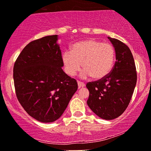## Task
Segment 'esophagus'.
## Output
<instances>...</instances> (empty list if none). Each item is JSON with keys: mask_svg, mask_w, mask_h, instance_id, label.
<instances>
[{"mask_svg": "<svg viewBox=\"0 0 151 151\" xmlns=\"http://www.w3.org/2000/svg\"><path fill=\"white\" fill-rule=\"evenodd\" d=\"M77 84H78V87H79V88H83L85 87V83H82V82L81 81H77Z\"/></svg>", "mask_w": 151, "mask_h": 151, "instance_id": "1", "label": "esophagus"}]
</instances>
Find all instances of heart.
Returning <instances> with one entry per match:
<instances>
[{
    "label": "heart",
    "instance_id": "heart-1",
    "mask_svg": "<svg viewBox=\"0 0 151 151\" xmlns=\"http://www.w3.org/2000/svg\"><path fill=\"white\" fill-rule=\"evenodd\" d=\"M115 59V50L112 45L94 39L86 40L73 44L71 52L62 54L65 73L73 77L84 68L81 73L82 78L90 76L94 79H103L111 71Z\"/></svg>",
    "mask_w": 151,
    "mask_h": 151
}]
</instances>
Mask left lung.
<instances>
[{
	"instance_id": "left-lung-1",
	"label": "left lung",
	"mask_w": 151,
	"mask_h": 151,
	"mask_svg": "<svg viewBox=\"0 0 151 151\" xmlns=\"http://www.w3.org/2000/svg\"><path fill=\"white\" fill-rule=\"evenodd\" d=\"M115 50L116 62L111 72L99 81L89 82L87 104L106 120L117 118L127 108L137 83V72L131 51L119 40L108 37Z\"/></svg>"
}]
</instances>
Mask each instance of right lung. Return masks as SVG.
Instances as JSON below:
<instances>
[{
	"label": "right lung",
	"mask_w": 151,
	"mask_h": 151,
	"mask_svg": "<svg viewBox=\"0 0 151 151\" xmlns=\"http://www.w3.org/2000/svg\"><path fill=\"white\" fill-rule=\"evenodd\" d=\"M58 35L47 36L27 44L14 65L17 99L27 114L43 123L63 114L78 85L62 69Z\"/></svg>",
	"instance_id": "add662e5"
}]
</instances>
